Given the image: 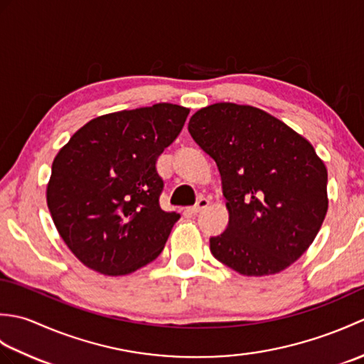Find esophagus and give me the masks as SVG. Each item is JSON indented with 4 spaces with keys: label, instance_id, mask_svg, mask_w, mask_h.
<instances>
[{
    "label": "esophagus",
    "instance_id": "34e87169",
    "mask_svg": "<svg viewBox=\"0 0 364 364\" xmlns=\"http://www.w3.org/2000/svg\"><path fill=\"white\" fill-rule=\"evenodd\" d=\"M208 205H210V200H206V198H200L198 202H197L194 206L189 208V211H191L192 214H198V213H202L203 210H206Z\"/></svg>",
    "mask_w": 364,
    "mask_h": 364
}]
</instances>
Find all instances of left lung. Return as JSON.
Wrapping results in <instances>:
<instances>
[{
	"mask_svg": "<svg viewBox=\"0 0 364 364\" xmlns=\"http://www.w3.org/2000/svg\"><path fill=\"white\" fill-rule=\"evenodd\" d=\"M188 129L218 164L227 198L228 227L210 239L214 258L247 277L289 267L328 210L327 168L313 145L274 115L236 103L202 107Z\"/></svg>",
	"mask_w": 364,
	"mask_h": 364,
	"instance_id": "8db88e82",
	"label": "left lung"
}]
</instances>
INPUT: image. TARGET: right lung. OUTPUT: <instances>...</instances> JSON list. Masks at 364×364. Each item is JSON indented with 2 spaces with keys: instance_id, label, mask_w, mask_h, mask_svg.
<instances>
[{
  "instance_id": "obj_1",
  "label": "right lung",
  "mask_w": 364,
  "mask_h": 364,
  "mask_svg": "<svg viewBox=\"0 0 364 364\" xmlns=\"http://www.w3.org/2000/svg\"><path fill=\"white\" fill-rule=\"evenodd\" d=\"M188 107L158 103L92 119L59 150L46 186L54 225L84 266L127 275L159 257L180 214L162 211L156 161Z\"/></svg>"
}]
</instances>
